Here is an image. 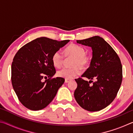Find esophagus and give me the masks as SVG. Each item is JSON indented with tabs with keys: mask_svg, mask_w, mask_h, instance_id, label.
<instances>
[{
	"mask_svg": "<svg viewBox=\"0 0 133 133\" xmlns=\"http://www.w3.org/2000/svg\"><path fill=\"white\" fill-rule=\"evenodd\" d=\"M70 80H69V79H65V83H67L70 82Z\"/></svg>",
	"mask_w": 133,
	"mask_h": 133,
	"instance_id": "obj_1",
	"label": "esophagus"
}]
</instances>
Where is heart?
<instances>
[{
	"label": "heart",
	"mask_w": 133,
	"mask_h": 133,
	"mask_svg": "<svg viewBox=\"0 0 133 133\" xmlns=\"http://www.w3.org/2000/svg\"><path fill=\"white\" fill-rule=\"evenodd\" d=\"M85 53V49L79 45L71 44L67 46L64 50V54L67 57H73L71 63L72 67H65L58 70L57 73L58 77L71 79L79 75L82 72V68H85L89 62V56ZM51 60L54 66L59 68L63 64L64 56L61 51H57L54 53Z\"/></svg>",
	"instance_id": "1"
}]
</instances>
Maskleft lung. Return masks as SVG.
<instances>
[{
	"mask_svg": "<svg viewBox=\"0 0 133 133\" xmlns=\"http://www.w3.org/2000/svg\"><path fill=\"white\" fill-rule=\"evenodd\" d=\"M77 43L91 47L93 56L90 65L82 76L75 79L77 87L74 96L83 109L97 111L111 104L117 94L123 78V69L120 58L111 46L102 37L93 36L76 40ZM96 82L90 86L92 79Z\"/></svg>",
	"mask_w": 133,
	"mask_h": 133,
	"instance_id": "obj_1",
	"label": "left lung"
}]
</instances>
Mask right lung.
<instances>
[{
	"mask_svg": "<svg viewBox=\"0 0 133 133\" xmlns=\"http://www.w3.org/2000/svg\"><path fill=\"white\" fill-rule=\"evenodd\" d=\"M69 40L57 41L42 37L24 45L17 51L12 64V84L20 102L31 110H42L50 104L64 82L56 73L54 53ZM48 76V79L43 81Z\"/></svg>",
	"mask_w": 133,
	"mask_h": 133,
	"instance_id": "right-lung-1",
	"label": "right lung"
}]
</instances>
